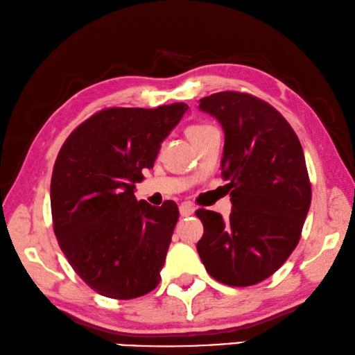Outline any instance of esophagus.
I'll return each mask as SVG.
<instances>
[{
  "instance_id": "obj_1",
  "label": "esophagus",
  "mask_w": 355,
  "mask_h": 355,
  "mask_svg": "<svg viewBox=\"0 0 355 355\" xmlns=\"http://www.w3.org/2000/svg\"><path fill=\"white\" fill-rule=\"evenodd\" d=\"M179 214H181V216H190L195 214V207L191 206L190 202H182L181 206H179Z\"/></svg>"
}]
</instances>
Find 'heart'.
<instances>
[{
    "label": "heart",
    "mask_w": 355,
    "mask_h": 355,
    "mask_svg": "<svg viewBox=\"0 0 355 355\" xmlns=\"http://www.w3.org/2000/svg\"><path fill=\"white\" fill-rule=\"evenodd\" d=\"M212 129H215V128L210 126V124L195 123V124H190V126L187 128V135H189V139L191 140V143H193L195 140L200 139V137H202L204 134L210 132Z\"/></svg>",
    "instance_id": "1"
}]
</instances>
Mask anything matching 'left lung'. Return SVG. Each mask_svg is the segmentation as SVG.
Here are the masks:
<instances>
[{"mask_svg":"<svg viewBox=\"0 0 355 355\" xmlns=\"http://www.w3.org/2000/svg\"><path fill=\"white\" fill-rule=\"evenodd\" d=\"M200 109L225 130L221 170L232 212L227 221L198 209L204 234L198 254L210 276L231 287H250L284 265L301 239L312 201L300 139L288 121L248 93L220 92Z\"/></svg>","mask_w":355,"mask_h":355,"instance_id":"obj_1","label":"left lung"}]
</instances>
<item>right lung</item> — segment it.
Here are the masks:
<instances>
[{"mask_svg": "<svg viewBox=\"0 0 355 355\" xmlns=\"http://www.w3.org/2000/svg\"><path fill=\"white\" fill-rule=\"evenodd\" d=\"M187 109L99 110L60 148L51 178L54 234L68 263L99 295L134 300L160 282L179 209L174 201H137L134 184Z\"/></svg>", "mask_w": 355, "mask_h": 355, "instance_id": "1", "label": "right lung"}]
</instances>
